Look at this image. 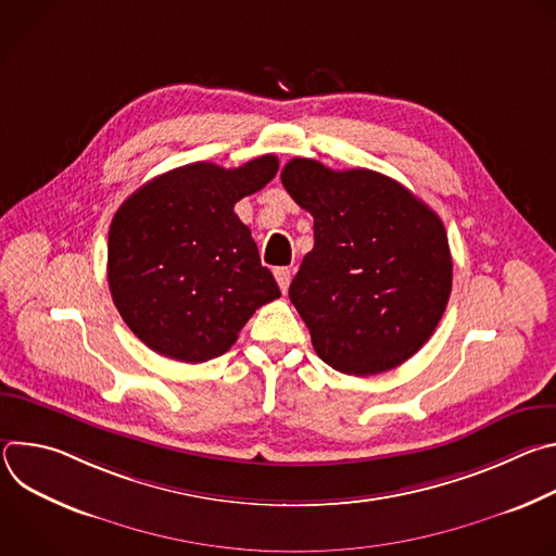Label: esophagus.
Segmentation results:
<instances>
[{
  "mask_svg": "<svg viewBox=\"0 0 556 556\" xmlns=\"http://www.w3.org/2000/svg\"><path fill=\"white\" fill-rule=\"evenodd\" d=\"M290 277H292V270H290V268H275V279H277V283H279V288H281V292L288 290Z\"/></svg>",
  "mask_w": 556,
  "mask_h": 556,
  "instance_id": "34e87169",
  "label": "esophagus"
}]
</instances>
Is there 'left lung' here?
<instances>
[{
	"label": "left lung",
	"instance_id": "obj_1",
	"mask_svg": "<svg viewBox=\"0 0 556 556\" xmlns=\"http://www.w3.org/2000/svg\"><path fill=\"white\" fill-rule=\"evenodd\" d=\"M281 182L314 217V249L288 290L314 352L352 376L403 365L448 303L453 260L442 219L369 169L334 172L292 157Z\"/></svg>",
	"mask_w": 556,
	"mask_h": 556
}]
</instances>
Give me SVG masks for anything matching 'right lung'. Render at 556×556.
<instances>
[{"label":"right lung","mask_w":556,"mask_h":556,"mask_svg":"<svg viewBox=\"0 0 556 556\" xmlns=\"http://www.w3.org/2000/svg\"><path fill=\"white\" fill-rule=\"evenodd\" d=\"M277 169L273 153L237 169L193 163L121 204L110 226L108 281L123 321L149 350L182 363L222 356L255 309L281 296L251 228L232 211Z\"/></svg>","instance_id":"obj_1"}]
</instances>
